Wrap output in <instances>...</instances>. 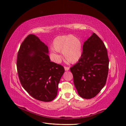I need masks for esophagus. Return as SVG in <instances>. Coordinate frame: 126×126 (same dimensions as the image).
Wrapping results in <instances>:
<instances>
[{"instance_id": "esophagus-1", "label": "esophagus", "mask_w": 126, "mask_h": 126, "mask_svg": "<svg viewBox=\"0 0 126 126\" xmlns=\"http://www.w3.org/2000/svg\"><path fill=\"white\" fill-rule=\"evenodd\" d=\"M69 67H68V66H64V69H65V71H68V70H69Z\"/></svg>"}]
</instances>
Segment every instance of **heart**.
Returning <instances> with one entry per match:
<instances>
[{
  "instance_id": "1",
  "label": "heart",
  "mask_w": 126,
  "mask_h": 126,
  "mask_svg": "<svg viewBox=\"0 0 126 126\" xmlns=\"http://www.w3.org/2000/svg\"><path fill=\"white\" fill-rule=\"evenodd\" d=\"M52 48L51 56L55 61L61 59V56L56 53V51H62L65 61L70 64L77 63L81 57V42L77 37L72 35L56 37L52 43Z\"/></svg>"
}]
</instances>
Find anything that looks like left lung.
<instances>
[{
	"mask_svg": "<svg viewBox=\"0 0 126 126\" xmlns=\"http://www.w3.org/2000/svg\"><path fill=\"white\" fill-rule=\"evenodd\" d=\"M108 67L105 45L93 33L83 45L81 58L70 69L74 85L81 97L90 99L100 93L106 83Z\"/></svg>",
	"mask_w": 126,
	"mask_h": 126,
	"instance_id": "left-lung-1",
	"label": "left lung"
}]
</instances>
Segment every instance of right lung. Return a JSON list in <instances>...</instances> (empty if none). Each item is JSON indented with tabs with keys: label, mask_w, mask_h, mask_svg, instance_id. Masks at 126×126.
Wrapping results in <instances>:
<instances>
[{
	"label": "right lung",
	"mask_w": 126,
	"mask_h": 126,
	"mask_svg": "<svg viewBox=\"0 0 126 126\" xmlns=\"http://www.w3.org/2000/svg\"><path fill=\"white\" fill-rule=\"evenodd\" d=\"M48 47L39 38L30 34L21 44L17 55V68L21 84L37 100L52 101L64 73L62 65L50 61Z\"/></svg>",
	"instance_id": "obj_1"
}]
</instances>
